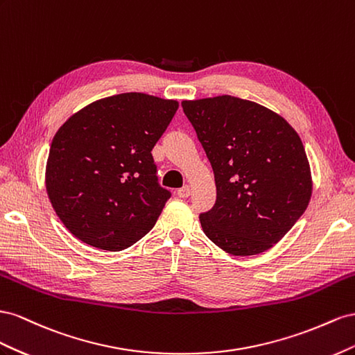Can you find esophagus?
Segmentation results:
<instances>
[{
  "label": "esophagus",
  "mask_w": 355,
  "mask_h": 355,
  "mask_svg": "<svg viewBox=\"0 0 355 355\" xmlns=\"http://www.w3.org/2000/svg\"><path fill=\"white\" fill-rule=\"evenodd\" d=\"M177 193H178V196H180V198H189V196H190V193H191V190H190V187H189V186H184V187L178 189V190H177Z\"/></svg>",
  "instance_id": "obj_1"
}]
</instances>
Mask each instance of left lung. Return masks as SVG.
<instances>
[{
	"mask_svg": "<svg viewBox=\"0 0 355 355\" xmlns=\"http://www.w3.org/2000/svg\"><path fill=\"white\" fill-rule=\"evenodd\" d=\"M181 105L214 171L216 205L199 216L205 235L234 256L272 248L311 200L300 137L284 117L252 101L221 95Z\"/></svg>",
	"mask_w": 355,
	"mask_h": 355,
	"instance_id": "left-lung-1",
	"label": "left lung"
}]
</instances>
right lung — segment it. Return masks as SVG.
<instances>
[{
	"mask_svg": "<svg viewBox=\"0 0 355 355\" xmlns=\"http://www.w3.org/2000/svg\"><path fill=\"white\" fill-rule=\"evenodd\" d=\"M177 108L175 99L119 94L78 110L58 129L46 190L77 239L120 251L153 229L171 193L157 183L151 150Z\"/></svg>",
	"mask_w": 355,
	"mask_h": 355,
	"instance_id": "obj_1",
	"label": "right lung"
}]
</instances>
